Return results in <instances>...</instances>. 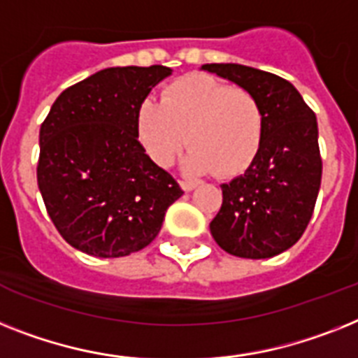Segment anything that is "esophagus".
Here are the masks:
<instances>
[{
  "mask_svg": "<svg viewBox=\"0 0 358 358\" xmlns=\"http://www.w3.org/2000/svg\"><path fill=\"white\" fill-rule=\"evenodd\" d=\"M196 186H197V181H190V179H182V181H181V188H182V190H186V192L194 190Z\"/></svg>",
  "mask_w": 358,
  "mask_h": 358,
  "instance_id": "esophagus-1",
  "label": "esophagus"
}]
</instances>
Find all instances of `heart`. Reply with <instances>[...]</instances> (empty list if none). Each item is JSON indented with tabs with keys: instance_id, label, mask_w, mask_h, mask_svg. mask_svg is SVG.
I'll list each match as a JSON object with an SVG mask.
<instances>
[{
	"instance_id": "heart-1",
	"label": "heart",
	"mask_w": 358,
	"mask_h": 358,
	"mask_svg": "<svg viewBox=\"0 0 358 358\" xmlns=\"http://www.w3.org/2000/svg\"><path fill=\"white\" fill-rule=\"evenodd\" d=\"M137 133L159 166H170L188 143L186 172L230 177L258 155L265 115L252 91L190 75L168 84L161 100L150 96L138 106Z\"/></svg>"
}]
</instances>
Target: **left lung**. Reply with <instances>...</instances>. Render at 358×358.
<instances>
[{"instance_id": "1", "label": "left lung", "mask_w": 358, "mask_h": 358, "mask_svg": "<svg viewBox=\"0 0 358 358\" xmlns=\"http://www.w3.org/2000/svg\"><path fill=\"white\" fill-rule=\"evenodd\" d=\"M201 69L258 96L264 143L243 176L221 185L223 203L210 223L215 243L238 258H273L306 232L322 181L317 117L296 87L267 71L239 64Z\"/></svg>"}]
</instances>
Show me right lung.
Instances as JSON below:
<instances>
[{
  "label": "right lung",
  "mask_w": 358,
  "mask_h": 358,
  "mask_svg": "<svg viewBox=\"0 0 358 358\" xmlns=\"http://www.w3.org/2000/svg\"><path fill=\"white\" fill-rule=\"evenodd\" d=\"M164 66L109 67L67 87L40 128L38 188L67 243L96 258L144 249L179 182L138 143L137 111Z\"/></svg>",
  "instance_id": "1"
}]
</instances>
